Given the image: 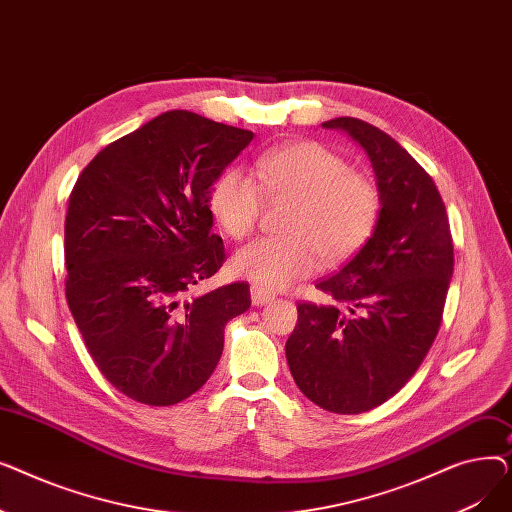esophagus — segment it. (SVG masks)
<instances>
[{"label":"esophagus","instance_id":"esophagus-1","mask_svg":"<svg viewBox=\"0 0 512 512\" xmlns=\"http://www.w3.org/2000/svg\"><path fill=\"white\" fill-rule=\"evenodd\" d=\"M274 299H276V292L267 290V288H263V286H257V284L251 286V301H253L255 307H263V305H267V303H272Z\"/></svg>","mask_w":512,"mask_h":512}]
</instances>
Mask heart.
I'll return each mask as SVG.
<instances>
[{
	"label": "heart",
	"instance_id": "heart-1",
	"mask_svg": "<svg viewBox=\"0 0 512 512\" xmlns=\"http://www.w3.org/2000/svg\"><path fill=\"white\" fill-rule=\"evenodd\" d=\"M255 176L230 168L215 180L209 205L232 238L253 232L265 197L292 201L280 238H257L234 255L238 276L278 290L311 276L319 257L326 263L351 259L380 220L382 197L375 182L348 168L326 145L297 141L265 151ZM264 191L261 192L260 188Z\"/></svg>",
	"mask_w": 512,
	"mask_h": 512
}]
</instances>
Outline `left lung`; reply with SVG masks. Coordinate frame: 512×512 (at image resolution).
I'll list each match as a JSON object with an SVG mask.
<instances>
[{
  "label": "left lung",
  "instance_id": "left-lung-1",
  "mask_svg": "<svg viewBox=\"0 0 512 512\" xmlns=\"http://www.w3.org/2000/svg\"><path fill=\"white\" fill-rule=\"evenodd\" d=\"M357 141L378 178L382 211L361 251L317 282L334 305L299 303L286 359L317 407L357 415L405 386L432 348L454 251L438 188L390 134L359 118L321 124Z\"/></svg>",
  "mask_w": 512,
  "mask_h": 512
}]
</instances>
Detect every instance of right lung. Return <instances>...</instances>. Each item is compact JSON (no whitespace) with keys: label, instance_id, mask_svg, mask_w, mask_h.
<instances>
[{"label":"right lung","instance_id":"obj_1","mask_svg":"<svg viewBox=\"0 0 512 512\" xmlns=\"http://www.w3.org/2000/svg\"><path fill=\"white\" fill-rule=\"evenodd\" d=\"M251 141V130L172 110L101 149L72 188L66 301L105 380L143 405L195 394L226 324L251 307L247 282L195 292L226 259L211 186Z\"/></svg>","mask_w":512,"mask_h":512}]
</instances>
